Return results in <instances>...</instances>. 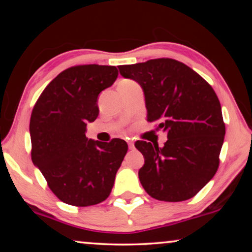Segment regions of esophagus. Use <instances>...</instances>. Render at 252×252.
<instances>
[{"label": "esophagus", "mask_w": 252, "mask_h": 252, "mask_svg": "<svg viewBox=\"0 0 252 252\" xmlns=\"http://www.w3.org/2000/svg\"><path fill=\"white\" fill-rule=\"evenodd\" d=\"M127 146H129V149H130V150H132V149L134 148V143L132 142V141H127Z\"/></svg>", "instance_id": "1"}]
</instances>
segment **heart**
<instances>
[{
    "label": "heart",
    "mask_w": 252,
    "mask_h": 252,
    "mask_svg": "<svg viewBox=\"0 0 252 252\" xmlns=\"http://www.w3.org/2000/svg\"><path fill=\"white\" fill-rule=\"evenodd\" d=\"M123 82H131V81H123Z\"/></svg>",
    "instance_id": "obj_1"
}]
</instances>
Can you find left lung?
Returning <instances> with one entry per match:
<instances>
[{"instance_id": "left-lung-1", "label": "left lung", "mask_w": 252, "mask_h": 252, "mask_svg": "<svg viewBox=\"0 0 252 252\" xmlns=\"http://www.w3.org/2000/svg\"><path fill=\"white\" fill-rule=\"evenodd\" d=\"M144 93L147 120L167 133L162 148L136 141L144 158L139 179L149 195L179 202L194 197L219 167L225 127L218 96L189 66L172 59H155L118 66Z\"/></svg>"}]
</instances>
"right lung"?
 I'll return each mask as SVG.
<instances>
[{
  "label": "right lung",
  "mask_w": 252,
  "mask_h": 252,
  "mask_svg": "<svg viewBox=\"0 0 252 252\" xmlns=\"http://www.w3.org/2000/svg\"><path fill=\"white\" fill-rule=\"evenodd\" d=\"M118 74L116 66H72L51 81L33 108V164L52 192L71 206L104 201L127 151L125 140L104 143L85 136L88 122L99 116L97 96Z\"/></svg>",
  "instance_id": "right-lung-1"
}]
</instances>
